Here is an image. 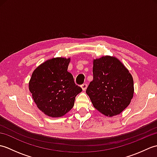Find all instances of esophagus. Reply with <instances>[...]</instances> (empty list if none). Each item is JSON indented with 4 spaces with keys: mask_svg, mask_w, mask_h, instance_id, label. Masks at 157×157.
<instances>
[{
    "mask_svg": "<svg viewBox=\"0 0 157 157\" xmlns=\"http://www.w3.org/2000/svg\"><path fill=\"white\" fill-rule=\"evenodd\" d=\"M81 88L82 89L83 91H85L86 88H87V84H83L82 85H81Z\"/></svg>",
    "mask_w": 157,
    "mask_h": 157,
    "instance_id": "1",
    "label": "esophagus"
}]
</instances>
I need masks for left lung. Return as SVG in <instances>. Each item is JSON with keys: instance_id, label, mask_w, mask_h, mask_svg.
Listing matches in <instances>:
<instances>
[{"instance_id": "1", "label": "left lung", "mask_w": 157, "mask_h": 157, "mask_svg": "<svg viewBox=\"0 0 157 157\" xmlns=\"http://www.w3.org/2000/svg\"><path fill=\"white\" fill-rule=\"evenodd\" d=\"M134 80L124 65L114 56L93 61V80L86 90L94 107L106 116L119 115L134 96Z\"/></svg>"}]
</instances>
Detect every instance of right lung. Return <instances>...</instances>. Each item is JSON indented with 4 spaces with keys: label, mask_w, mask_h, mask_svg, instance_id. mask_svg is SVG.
I'll use <instances>...</instances> for the list:
<instances>
[{
    "label": "right lung",
    "mask_w": 157,
    "mask_h": 157,
    "mask_svg": "<svg viewBox=\"0 0 157 157\" xmlns=\"http://www.w3.org/2000/svg\"><path fill=\"white\" fill-rule=\"evenodd\" d=\"M70 58L47 60L32 73L29 90L38 108L51 117L65 115L74 105L75 96L82 91L67 71Z\"/></svg>",
    "instance_id": "add662e5"
}]
</instances>
